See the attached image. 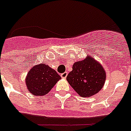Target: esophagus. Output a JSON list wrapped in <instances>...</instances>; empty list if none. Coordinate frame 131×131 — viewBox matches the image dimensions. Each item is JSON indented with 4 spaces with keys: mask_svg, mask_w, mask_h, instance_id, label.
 Listing matches in <instances>:
<instances>
[{
    "mask_svg": "<svg viewBox=\"0 0 131 131\" xmlns=\"http://www.w3.org/2000/svg\"><path fill=\"white\" fill-rule=\"evenodd\" d=\"M67 75H68V72H63V73L61 74V77L63 79L66 78Z\"/></svg>",
    "mask_w": 131,
    "mask_h": 131,
    "instance_id": "esophagus-1",
    "label": "esophagus"
}]
</instances>
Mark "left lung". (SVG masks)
<instances>
[{
  "instance_id": "obj_1",
  "label": "left lung",
  "mask_w": 131,
  "mask_h": 131,
  "mask_svg": "<svg viewBox=\"0 0 131 131\" xmlns=\"http://www.w3.org/2000/svg\"><path fill=\"white\" fill-rule=\"evenodd\" d=\"M106 78V74L102 65L91 56H87L74 63L66 79L79 95L89 97L102 90Z\"/></svg>"
}]
</instances>
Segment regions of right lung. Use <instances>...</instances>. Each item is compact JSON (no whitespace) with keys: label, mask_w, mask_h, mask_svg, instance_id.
Listing matches in <instances>:
<instances>
[{"label":"right lung","mask_w":131,"mask_h":131,"mask_svg":"<svg viewBox=\"0 0 131 131\" xmlns=\"http://www.w3.org/2000/svg\"><path fill=\"white\" fill-rule=\"evenodd\" d=\"M61 79L56 70L48 65L40 63L29 70L25 81L31 94L43 96L47 95Z\"/></svg>","instance_id":"obj_1"}]
</instances>
